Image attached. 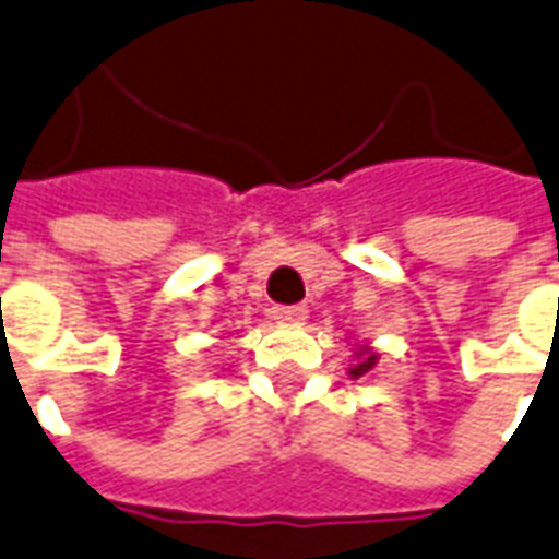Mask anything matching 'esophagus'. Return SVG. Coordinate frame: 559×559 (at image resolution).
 I'll use <instances>...</instances> for the list:
<instances>
[{"label":"esophagus","instance_id":"34e87169","mask_svg":"<svg viewBox=\"0 0 559 559\" xmlns=\"http://www.w3.org/2000/svg\"><path fill=\"white\" fill-rule=\"evenodd\" d=\"M306 314H309V309H306L302 302H294V306H274V318L280 320V323H300V320H306Z\"/></svg>","mask_w":559,"mask_h":559}]
</instances>
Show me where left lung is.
I'll return each mask as SVG.
<instances>
[{
    "label": "left lung",
    "instance_id": "8db88e82",
    "mask_svg": "<svg viewBox=\"0 0 559 559\" xmlns=\"http://www.w3.org/2000/svg\"><path fill=\"white\" fill-rule=\"evenodd\" d=\"M373 365H376V356H365V361H361V365L353 367V376H365Z\"/></svg>",
    "mask_w": 559,
    "mask_h": 559
}]
</instances>
